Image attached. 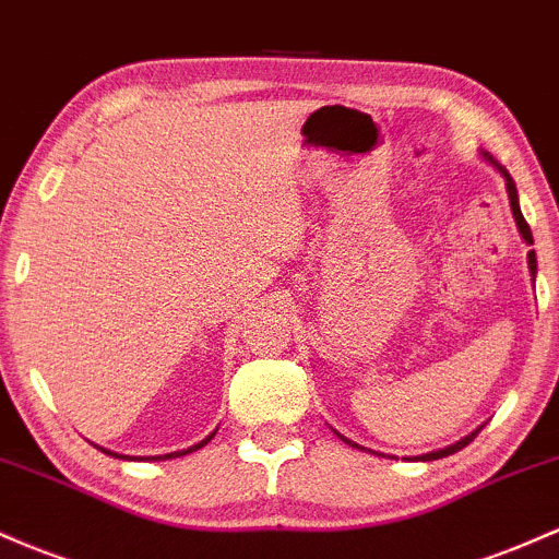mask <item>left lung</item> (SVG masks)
<instances>
[{
	"mask_svg": "<svg viewBox=\"0 0 559 559\" xmlns=\"http://www.w3.org/2000/svg\"><path fill=\"white\" fill-rule=\"evenodd\" d=\"M480 156H483V162H488L490 167H493L496 171H499L501 177H504V186H507V195H509V206H512V217H514V225H518V230H520V236H523V241L528 243H533V233H531V228H528V223H525V217H523V212H520V199H518V188H514V180L512 177H509V171L501 167L499 162H496L493 156H490V153H486V151H480ZM528 270H531V281L533 284H536V251H528ZM483 429V425L477 427V429H472L469 435H464L462 440H456V443H451V445H445V449H438V451H429V453H421V456H414L416 462H435V459H443V456H451V453H456V451H462L464 445H469L472 440H475V435L480 432ZM336 432V429H334ZM336 438H342L345 440L347 445H353V449H358V451H369V453H377V456H384V453H379V451H371V449H364V445H358L355 443V440H349V438H345V435H340L336 432Z\"/></svg>",
	"mask_w": 559,
	"mask_h": 559,
	"instance_id": "8db88e82",
	"label": "left lung"
}]
</instances>
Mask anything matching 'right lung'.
Returning a JSON list of instances; mask_svg holds the SVG:
<instances>
[{
    "instance_id": "1",
    "label": "right lung",
    "mask_w": 559,
    "mask_h": 559,
    "mask_svg": "<svg viewBox=\"0 0 559 559\" xmlns=\"http://www.w3.org/2000/svg\"><path fill=\"white\" fill-rule=\"evenodd\" d=\"M214 432H217V429H214ZM214 432H212V435H206V438L201 440V443L190 445V449H186V451H171V453H164V456H148V459H143V456H124V453H116V451L100 449V445H95V449H100L103 453H108V456H116V459H130V462H164V459H177V456H186V453H190V451H199V449H204V445L210 443V440L214 438Z\"/></svg>"
}]
</instances>
